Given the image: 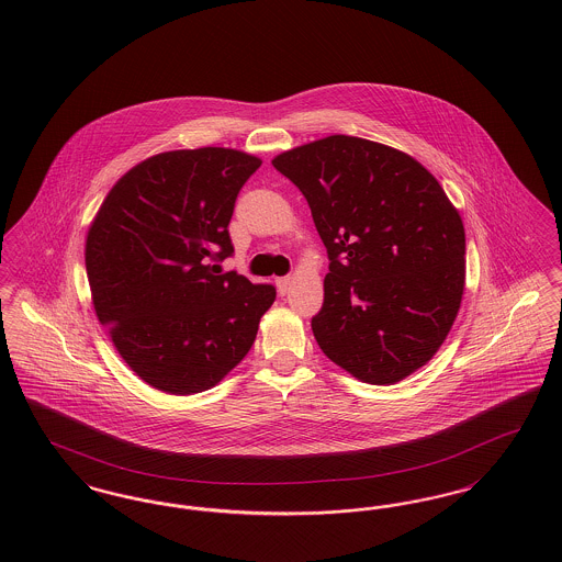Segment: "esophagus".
Segmentation results:
<instances>
[{"label": "esophagus", "instance_id": "34e87169", "mask_svg": "<svg viewBox=\"0 0 562 562\" xmlns=\"http://www.w3.org/2000/svg\"><path fill=\"white\" fill-rule=\"evenodd\" d=\"M291 282H293V278H291V276H284V278H278V280H276V286H278L280 294L289 293V289H291Z\"/></svg>", "mask_w": 562, "mask_h": 562}]
</instances>
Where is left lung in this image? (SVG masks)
<instances>
[{"mask_svg":"<svg viewBox=\"0 0 562 562\" xmlns=\"http://www.w3.org/2000/svg\"><path fill=\"white\" fill-rule=\"evenodd\" d=\"M305 195L330 266L312 318L322 351L364 383L428 364L465 284V232L436 177L394 147L333 134L276 156Z\"/></svg>","mask_w":562,"mask_h":562,"instance_id":"obj_1","label":"left lung"}]
</instances>
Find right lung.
I'll list each match as a JSON object with an SVG mask.
<instances>
[{
  "label": "right lung",
  "instance_id": "1",
  "mask_svg": "<svg viewBox=\"0 0 562 562\" xmlns=\"http://www.w3.org/2000/svg\"><path fill=\"white\" fill-rule=\"evenodd\" d=\"M261 160L227 147L177 149L131 168L86 236L97 318L124 362L151 387L189 396L214 387L252 348L276 299L218 263L227 225Z\"/></svg>",
  "mask_w": 562,
  "mask_h": 562
}]
</instances>
